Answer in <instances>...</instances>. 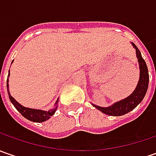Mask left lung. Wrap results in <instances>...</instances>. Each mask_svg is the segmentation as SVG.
<instances>
[{
  "label": "left lung",
  "mask_w": 156,
  "mask_h": 156,
  "mask_svg": "<svg viewBox=\"0 0 156 156\" xmlns=\"http://www.w3.org/2000/svg\"><path fill=\"white\" fill-rule=\"evenodd\" d=\"M132 45L135 48L136 51V56L139 62V68H140V79L138 81V84L135 87V91L131 94L127 98L122 100L120 101H117L113 105L107 108H102L96 105L92 104L97 109L101 111L103 114L108 115L111 116H120L123 115L131 110H133L136 108L139 103L143 100L145 94L147 93V87H148V81H149V75H148V70H147V64L145 62L144 59L142 58L141 52L138 49V48L132 42Z\"/></svg>",
  "instance_id": "8db88e82"
}]
</instances>
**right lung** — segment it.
I'll return each mask as SVG.
<instances>
[{"label":"right lung","mask_w":156,"mask_h":156,"mask_svg":"<svg viewBox=\"0 0 156 156\" xmlns=\"http://www.w3.org/2000/svg\"><path fill=\"white\" fill-rule=\"evenodd\" d=\"M9 78L7 80V87H8V93H9V97L10 101L13 103V105L15 106V108L21 113V115L22 116H24L26 119L34 122H46L47 120H48L50 117L55 114V112L56 110L57 106H55V108L50 109L48 111L41 110V109H34V108H26L23 107L22 105H21L18 101H16L14 97L11 96V94L9 93ZM58 103V100L55 102V105Z\"/></svg>","instance_id":"1"}]
</instances>
